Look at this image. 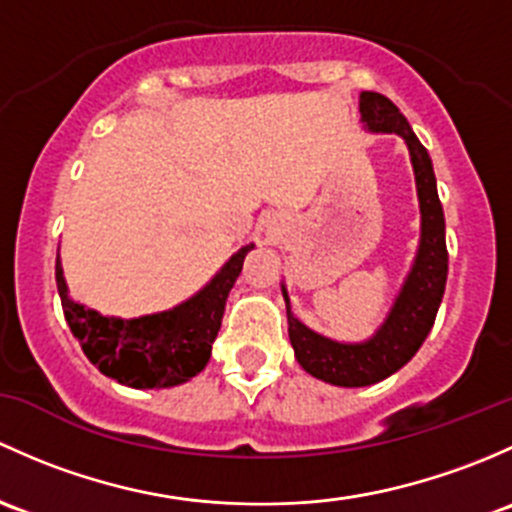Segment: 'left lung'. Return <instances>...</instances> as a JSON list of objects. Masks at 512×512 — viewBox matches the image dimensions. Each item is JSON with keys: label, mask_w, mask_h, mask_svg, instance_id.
Masks as SVG:
<instances>
[{"label": "left lung", "mask_w": 512, "mask_h": 512, "mask_svg": "<svg viewBox=\"0 0 512 512\" xmlns=\"http://www.w3.org/2000/svg\"><path fill=\"white\" fill-rule=\"evenodd\" d=\"M360 113L367 128L374 133H397L407 140L421 202V246L407 286L394 303L387 323L370 342H362V345H340L328 337L315 335L293 318L288 295L283 291L295 360L308 374L337 387H367V384L382 382L412 360L434 325L441 298H444L446 273H449L444 209L436 192L429 152L416 138L412 125L399 113L397 105L382 93L362 91Z\"/></svg>", "instance_id": "1"}]
</instances>
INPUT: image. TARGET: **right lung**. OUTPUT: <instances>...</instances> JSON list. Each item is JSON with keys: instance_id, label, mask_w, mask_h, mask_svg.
<instances>
[{"instance_id": "1", "label": "right lung", "mask_w": 512, "mask_h": 512, "mask_svg": "<svg viewBox=\"0 0 512 512\" xmlns=\"http://www.w3.org/2000/svg\"><path fill=\"white\" fill-rule=\"evenodd\" d=\"M254 246H244L229 258L221 273L187 303L167 313L138 320L103 318L73 303L66 293L61 263L56 261V286L61 308L73 337L88 360L105 377L138 389L175 387L207 367L212 342L221 328L226 295L239 278L244 258Z\"/></svg>"}]
</instances>
